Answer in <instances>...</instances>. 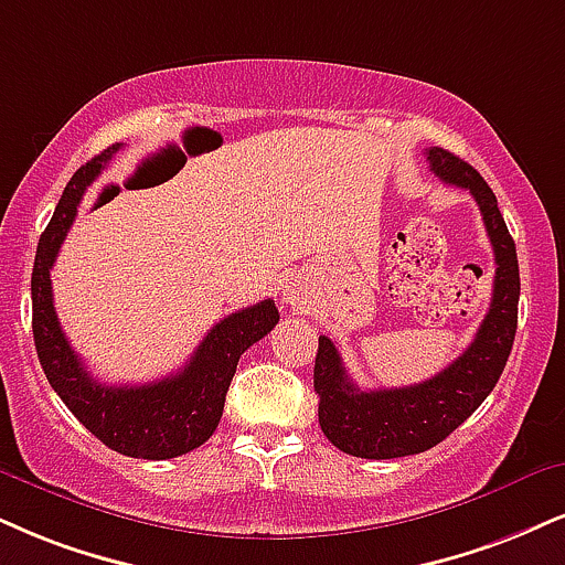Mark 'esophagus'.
I'll return each mask as SVG.
<instances>
[{
  "label": "esophagus",
  "instance_id": "obj_1",
  "mask_svg": "<svg viewBox=\"0 0 565 565\" xmlns=\"http://www.w3.org/2000/svg\"><path fill=\"white\" fill-rule=\"evenodd\" d=\"M281 300L287 302L289 308H300L302 300H305V297H302V287H300V284L289 281L287 287H284V291H281Z\"/></svg>",
  "mask_w": 565,
  "mask_h": 565
}]
</instances>
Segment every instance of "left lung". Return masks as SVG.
Listing matches in <instances>:
<instances>
[{
	"mask_svg": "<svg viewBox=\"0 0 565 565\" xmlns=\"http://www.w3.org/2000/svg\"><path fill=\"white\" fill-rule=\"evenodd\" d=\"M426 160L434 175L468 189L477 200L498 265L492 302L463 355L437 376L399 390H360L344 371L337 344L329 337H318L312 371L318 424L331 445L355 458L390 460L431 450L484 403L513 350L521 278L515 244L500 215L498 196L466 160L447 149L431 147Z\"/></svg>",
	"mask_w": 565,
	"mask_h": 565,
	"instance_id": "8db88e82",
	"label": "left lung"
}]
</instances>
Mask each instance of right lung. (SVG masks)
Returning a JSON list of instances; mask_svg holds the SVG:
<instances>
[{
  "label": "right lung",
  "instance_id": "obj_1",
  "mask_svg": "<svg viewBox=\"0 0 565 565\" xmlns=\"http://www.w3.org/2000/svg\"><path fill=\"white\" fill-rule=\"evenodd\" d=\"M115 152L118 147H110L78 168L39 239L31 276L33 342L52 390L94 437L128 458L168 460L192 452L213 437L236 363L244 350L278 323V310L274 300H263L231 312L207 331L179 373L160 382L141 386L97 382L63 334L52 302L50 270L73 226L81 196Z\"/></svg>",
  "mask_w": 565,
  "mask_h": 565
}]
</instances>
